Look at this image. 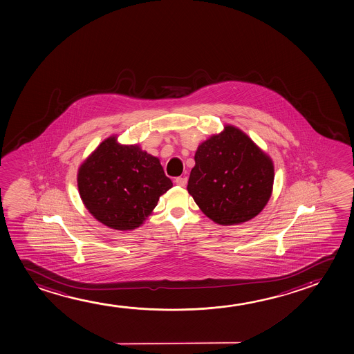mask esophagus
I'll list each match as a JSON object with an SVG mask.
<instances>
[{
    "label": "esophagus",
    "instance_id": "esophagus-1",
    "mask_svg": "<svg viewBox=\"0 0 354 354\" xmlns=\"http://www.w3.org/2000/svg\"><path fill=\"white\" fill-rule=\"evenodd\" d=\"M175 184L184 187L185 185L187 184V178H185V176H179V178H176V179H175Z\"/></svg>",
    "mask_w": 354,
    "mask_h": 354
}]
</instances>
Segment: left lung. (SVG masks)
Masks as SVG:
<instances>
[{"mask_svg": "<svg viewBox=\"0 0 354 354\" xmlns=\"http://www.w3.org/2000/svg\"><path fill=\"white\" fill-rule=\"evenodd\" d=\"M187 191L221 225L250 221L272 196L274 165L241 130L227 125L198 146Z\"/></svg>", "mask_w": 354, "mask_h": 354, "instance_id": "obj_1", "label": "left lung"}]
</instances>
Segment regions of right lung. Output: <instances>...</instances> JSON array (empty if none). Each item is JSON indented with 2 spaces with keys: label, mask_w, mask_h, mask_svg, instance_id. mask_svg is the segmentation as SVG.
Instances as JSON below:
<instances>
[{
  "label": "right lung",
  "mask_w": 354,
  "mask_h": 354,
  "mask_svg": "<svg viewBox=\"0 0 354 354\" xmlns=\"http://www.w3.org/2000/svg\"><path fill=\"white\" fill-rule=\"evenodd\" d=\"M173 186L159 159L138 145L107 138L82 163L77 187L84 205L98 221L115 230L141 225L159 196Z\"/></svg>",
  "instance_id": "obj_1"
}]
</instances>
